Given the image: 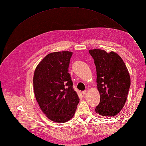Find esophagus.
I'll return each mask as SVG.
<instances>
[{"label": "esophagus", "mask_w": 146, "mask_h": 146, "mask_svg": "<svg viewBox=\"0 0 146 146\" xmlns=\"http://www.w3.org/2000/svg\"><path fill=\"white\" fill-rule=\"evenodd\" d=\"M86 93H87V91H83V92H82V94L83 95V96H85L86 94Z\"/></svg>", "instance_id": "1"}]
</instances>
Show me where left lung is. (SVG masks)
<instances>
[{
  "label": "left lung",
  "mask_w": 146,
  "mask_h": 146,
  "mask_svg": "<svg viewBox=\"0 0 146 146\" xmlns=\"http://www.w3.org/2000/svg\"><path fill=\"white\" fill-rule=\"evenodd\" d=\"M97 72V88L100 101L96 112L101 116H114L124 106L130 86V77L122 59L114 52L91 49Z\"/></svg>",
  "instance_id": "1"
}]
</instances>
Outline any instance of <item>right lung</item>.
<instances>
[{
    "mask_svg": "<svg viewBox=\"0 0 146 146\" xmlns=\"http://www.w3.org/2000/svg\"><path fill=\"white\" fill-rule=\"evenodd\" d=\"M72 52H55L47 55L35 70L33 90L44 114L52 121H70L80 101L68 72Z\"/></svg>",
    "mask_w": 146,
    "mask_h": 146,
    "instance_id": "obj_1",
    "label": "right lung"
}]
</instances>
